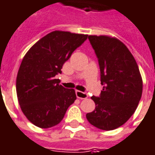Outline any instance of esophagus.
Listing matches in <instances>:
<instances>
[{
    "label": "esophagus",
    "instance_id": "esophagus-1",
    "mask_svg": "<svg viewBox=\"0 0 155 155\" xmlns=\"http://www.w3.org/2000/svg\"><path fill=\"white\" fill-rule=\"evenodd\" d=\"M75 94H76L77 98H80V99H86L88 97V95L86 93L82 92V91H76Z\"/></svg>",
    "mask_w": 155,
    "mask_h": 155
}]
</instances>
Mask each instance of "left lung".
Segmentation results:
<instances>
[{
	"mask_svg": "<svg viewBox=\"0 0 155 155\" xmlns=\"http://www.w3.org/2000/svg\"><path fill=\"white\" fill-rule=\"evenodd\" d=\"M88 38L98 59L103 89L99 97L91 96L96 108L86 118L99 129L113 130L138 107L143 91L141 74L133 54L120 40L105 35Z\"/></svg>",
	"mask_w": 155,
	"mask_h": 155,
	"instance_id": "8db88e82",
	"label": "left lung"
}]
</instances>
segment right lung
Segmentation results:
<instances>
[{"label":"right lung","mask_w":155,"mask_h":155,"mask_svg":"<svg viewBox=\"0 0 155 155\" xmlns=\"http://www.w3.org/2000/svg\"><path fill=\"white\" fill-rule=\"evenodd\" d=\"M88 35L54 31L34 44L21 63L17 76V95L26 117L41 128L59 124L76 100L74 89L59 85L55 75Z\"/></svg>","instance_id":"1"}]
</instances>
